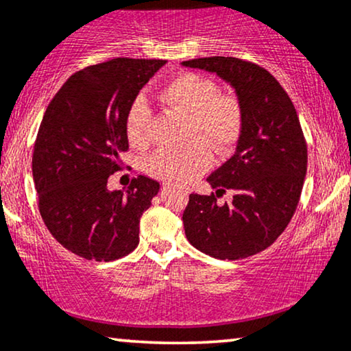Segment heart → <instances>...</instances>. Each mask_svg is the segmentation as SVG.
Listing matches in <instances>:
<instances>
[{"label":"heart","mask_w":351,"mask_h":351,"mask_svg":"<svg viewBox=\"0 0 351 351\" xmlns=\"http://www.w3.org/2000/svg\"><path fill=\"white\" fill-rule=\"evenodd\" d=\"M162 100L171 108L189 117V137L184 147L158 149L145 160L149 175L170 183H189L210 167V145L217 154H227L238 144L245 124L239 100L233 95L220 94L214 79L196 73H181L162 88ZM152 108L144 97L131 101L126 112L128 139L134 145L149 141Z\"/></svg>","instance_id":"obj_1"}]
</instances>
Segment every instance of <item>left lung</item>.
I'll list each match as a JSON object with an SVG mask.
<instances>
[{
    "label": "left lung",
    "mask_w": 351,
    "mask_h": 351,
    "mask_svg": "<svg viewBox=\"0 0 351 351\" xmlns=\"http://www.w3.org/2000/svg\"><path fill=\"white\" fill-rule=\"evenodd\" d=\"M215 73L234 88L245 124L237 150L207 181L234 201L191 194L183 223L188 241L217 259H245L264 251L283 233L300 202L308 147L293 101L269 71L232 56L181 63Z\"/></svg>",
    "instance_id": "left-lung-1"
}]
</instances>
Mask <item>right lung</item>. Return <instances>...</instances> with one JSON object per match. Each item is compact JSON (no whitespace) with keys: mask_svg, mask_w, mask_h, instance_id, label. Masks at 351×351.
<instances>
[{"mask_svg":"<svg viewBox=\"0 0 351 351\" xmlns=\"http://www.w3.org/2000/svg\"><path fill=\"white\" fill-rule=\"evenodd\" d=\"M165 63L117 58L77 71L40 123L32 157L40 215L53 238L84 259L110 263L139 245V220L160 184L143 175L126 191L106 184L130 147L128 108Z\"/></svg>","mask_w":351,"mask_h":351,"instance_id":"right-lung-1","label":"right lung"}]
</instances>
